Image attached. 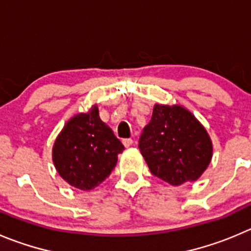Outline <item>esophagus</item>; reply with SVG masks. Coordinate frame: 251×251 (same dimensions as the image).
Returning a JSON list of instances; mask_svg holds the SVG:
<instances>
[{"label": "esophagus", "mask_w": 251, "mask_h": 251, "mask_svg": "<svg viewBox=\"0 0 251 251\" xmlns=\"http://www.w3.org/2000/svg\"><path fill=\"white\" fill-rule=\"evenodd\" d=\"M122 143H123V145L126 148H129L133 145V139H129V138H127V139H123L122 140Z\"/></svg>", "instance_id": "34e87169"}]
</instances>
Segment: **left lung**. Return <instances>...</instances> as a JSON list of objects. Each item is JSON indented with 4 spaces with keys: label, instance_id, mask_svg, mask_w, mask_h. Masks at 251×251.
Listing matches in <instances>:
<instances>
[{
    "label": "left lung",
    "instance_id": "obj_1",
    "mask_svg": "<svg viewBox=\"0 0 251 251\" xmlns=\"http://www.w3.org/2000/svg\"><path fill=\"white\" fill-rule=\"evenodd\" d=\"M139 149L150 173L173 186L195 181L212 159V142L191 112L181 106L155 104Z\"/></svg>",
    "mask_w": 251,
    "mask_h": 251
}]
</instances>
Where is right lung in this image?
I'll use <instances>...</instances> for the list:
<instances>
[{"instance_id": "obj_1", "label": "right lung", "mask_w": 251, "mask_h": 251, "mask_svg": "<svg viewBox=\"0 0 251 251\" xmlns=\"http://www.w3.org/2000/svg\"><path fill=\"white\" fill-rule=\"evenodd\" d=\"M123 150V144L101 121L99 108L94 106L66 123L52 147V161L66 182L88 191L111 175Z\"/></svg>"}]
</instances>
